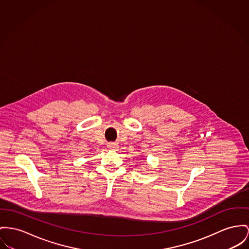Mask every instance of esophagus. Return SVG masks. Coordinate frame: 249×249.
Wrapping results in <instances>:
<instances>
[{
    "mask_svg": "<svg viewBox=\"0 0 249 249\" xmlns=\"http://www.w3.org/2000/svg\"><path fill=\"white\" fill-rule=\"evenodd\" d=\"M107 147L110 148V149H116L117 147H118V145H117L115 142H108V143H107Z\"/></svg>",
    "mask_w": 249,
    "mask_h": 249,
    "instance_id": "esophagus-1",
    "label": "esophagus"
}]
</instances>
